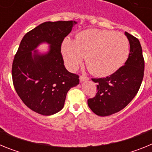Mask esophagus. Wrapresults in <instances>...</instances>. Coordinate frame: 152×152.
Returning <instances> with one entry per match:
<instances>
[{
	"label": "esophagus",
	"mask_w": 152,
	"mask_h": 152,
	"mask_svg": "<svg viewBox=\"0 0 152 152\" xmlns=\"http://www.w3.org/2000/svg\"><path fill=\"white\" fill-rule=\"evenodd\" d=\"M88 77H86V76H84V75H80V81H84V80H88Z\"/></svg>",
	"instance_id": "1"
}]
</instances>
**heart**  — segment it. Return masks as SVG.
I'll use <instances>...</instances> for the list:
<instances>
[{"instance_id": "1", "label": "heart", "mask_w": 152, "mask_h": 152, "mask_svg": "<svg viewBox=\"0 0 152 152\" xmlns=\"http://www.w3.org/2000/svg\"><path fill=\"white\" fill-rule=\"evenodd\" d=\"M129 52L126 36L113 31H81L75 41L65 39L61 44V53L69 69H76L85 56L87 68L99 77H107L117 72L126 62Z\"/></svg>"}]
</instances>
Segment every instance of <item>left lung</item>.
<instances>
[{
	"instance_id": "obj_1",
	"label": "left lung",
	"mask_w": 152,
	"mask_h": 152,
	"mask_svg": "<svg viewBox=\"0 0 152 152\" xmlns=\"http://www.w3.org/2000/svg\"><path fill=\"white\" fill-rule=\"evenodd\" d=\"M125 35L130 52L124 65L110 76L92 78L97 84V92L88 99V104L98 116H110L124 109L137 94L143 80L145 61L139 40L127 32Z\"/></svg>"
}]
</instances>
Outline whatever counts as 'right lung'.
Instances as JSON below:
<instances>
[{"label": "right lung", "instance_id": "1", "mask_svg": "<svg viewBox=\"0 0 152 152\" xmlns=\"http://www.w3.org/2000/svg\"><path fill=\"white\" fill-rule=\"evenodd\" d=\"M77 23L73 20L45 22L23 36L12 64L13 87L28 108L44 116L64 107L70 88L79 84V76L64 68L61 43ZM50 50L40 56L33 50L41 42Z\"/></svg>", "mask_w": 152, "mask_h": 152}]
</instances>
